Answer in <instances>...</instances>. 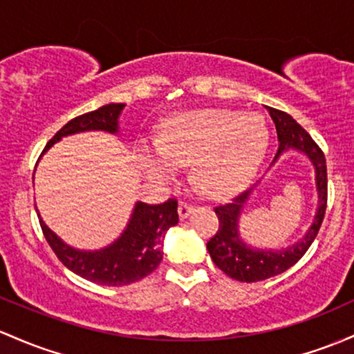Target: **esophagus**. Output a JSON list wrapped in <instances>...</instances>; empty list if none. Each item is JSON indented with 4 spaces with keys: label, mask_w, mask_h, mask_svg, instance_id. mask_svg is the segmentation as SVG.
<instances>
[{
    "label": "esophagus",
    "mask_w": 354,
    "mask_h": 354,
    "mask_svg": "<svg viewBox=\"0 0 354 354\" xmlns=\"http://www.w3.org/2000/svg\"><path fill=\"white\" fill-rule=\"evenodd\" d=\"M193 209H195V205L193 203H189V201H185V200L180 201V208H178V212H180L181 218H186V216L192 215Z\"/></svg>",
    "instance_id": "1"
}]
</instances>
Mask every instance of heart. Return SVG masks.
I'll use <instances>...</instances> for the list:
<instances>
[{"label": "heart", "mask_w": 354, "mask_h": 354, "mask_svg": "<svg viewBox=\"0 0 354 354\" xmlns=\"http://www.w3.org/2000/svg\"><path fill=\"white\" fill-rule=\"evenodd\" d=\"M269 146V131L257 114L230 109L181 112L166 120L156 142L141 149L146 173L169 180L176 165L192 162L201 192L225 196L239 192L257 173Z\"/></svg>", "instance_id": "1"}]
</instances>
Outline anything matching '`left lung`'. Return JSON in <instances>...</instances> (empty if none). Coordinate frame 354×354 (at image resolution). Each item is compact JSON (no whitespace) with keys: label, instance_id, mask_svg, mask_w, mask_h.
<instances>
[{"label":"left lung","instance_id":"8db88e82","mask_svg":"<svg viewBox=\"0 0 354 354\" xmlns=\"http://www.w3.org/2000/svg\"><path fill=\"white\" fill-rule=\"evenodd\" d=\"M269 114L274 120L279 138L277 154H275L270 166H274L277 159L287 151H297V153L304 154L314 169L317 207L313 223H310L306 235L299 239L297 242H294L292 245H287L284 248L254 247L247 240H243L242 234H240V216H242L245 203L255 186L260 183V180L243 193L232 198L228 203L215 207L220 227L216 234L208 240V254L220 270H223L228 277L240 282L266 281V279L282 274L299 262V259L308 252L310 243L314 242L317 232H319L326 213V203H328V171H326V158L322 151L289 114L272 107H269Z\"/></svg>","mask_w":354,"mask_h":354}]
</instances>
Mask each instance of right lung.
Instances as JSON below:
<instances>
[{"label": "right lung", "mask_w": 354, "mask_h": 354, "mask_svg": "<svg viewBox=\"0 0 354 354\" xmlns=\"http://www.w3.org/2000/svg\"><path fill=\"white\" fill-rule=\"evenodd\" d=\"M124 107L126 104H106L97 111L68 120L50 139L41 156L55 142L62 141V138H67V136L87 133V131L119 134V118ZM178 220H180L178 218V201L173 198L161 205L136 201L122 234L112 243L97 250H82V248L65 243L52 228L46 227L41 216L40 227L48 245L68 270L95 284L119 287L141 281L151 272L156 270L162 260L161 236L171 227H174Z\"/></svg>", "instance_id": "1"}]
</instances>
